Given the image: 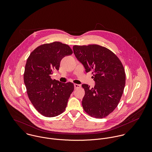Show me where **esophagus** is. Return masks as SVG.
<instances>
[{
  "label": "esophagus",
  "instance_id": "obj_1",
  "mask_svg": "<svg viewBox=\"0 0 152 152\" xmlns=\"http://www.w3.org/2000/svg\"><path fill=\"white\" fill-rule=\"evenodd\" d=\"M80 87H81V85H79V84H74V88H75V89L80 88Z\"/></svg>",
  "mask_w": 152,
  "mask_h": 152
}]
</instances>
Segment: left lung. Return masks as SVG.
Here are the masks:
<instances>
[{
	"label": "left lung",
	"mask_w": 152,
	"mask_h": 152,
	"mask_svg": "<svg viewBox=\"0 0 152 152\" xmlns=\"http://www.w3.org/2000/svg\"><path fill=\"white\" fill-rule=\"evenodd\" d=\"M73 51L86 72L92 71L95 85L83 84L85 95L82 105L87 113L103 118L118 106L125 86L126 76L118 57L108 48L96 44L74 45Z\"/></svg>",
	"instance_id": "obj_1"
}]
</instances>
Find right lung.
<instances>
[{
    "mask_svg": "<svg viewBox=\"0 0 152 152\" xmlns=\"http://www.w3.org/2000/svg\"><path fill=\"white\" fill-rule=\"evenodd\" d=\"M72 54L68 45L55 42L39 46L27 60L24 82L27 95L35 109L45 117L62 113L74 91L72 83L51 79L54 70L59 69L61 60Z\"/></svg>",
    "mask_w": 152,
    "mask_h": 152,
    "instance_id": "obj_1",
    "label": "right lung"
}]
</instances>
